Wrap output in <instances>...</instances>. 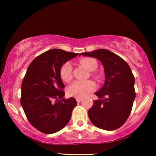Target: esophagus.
Returning <instances> with one entry per match:
<instances>
[{"mask_svg":"<svg viewBox=\"0 0 156 156\" xmlns=\"http://www.w3.org/2000/svg\"><path fill=\"white\" fill-rule=\"evenodd\" d=\"M82 99L80 98H76V101H77L78 102H80L82 101Z\"/></svg>","mask_w":156,"mask_h":156,"instance_id":"obj_1","label":"esophagus"}]
</instances>
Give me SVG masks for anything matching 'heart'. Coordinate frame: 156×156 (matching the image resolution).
<instances>
[{"label": "heart", "mask_w": 156, "mask_h": 156, "mask_svg": "<svg viewBox=\"0 0 156 156\" xmlns=\"http://www.w3.org/2000/svg\"><path fill=\"white\" fill-rule=\"evenodd\" d=\"M79 63L89 72L95 70L97 68V62L94 59L91 58H82ZM59 76L62 80L65 82H70L72 78V66L67 62L63 64L59 69ZM91 76L95 78H98V75L95 73H91ZM96 88L94 82L92 80L84 82L75 81L68 88V93L69 96L76 98H84L89 93L93 92Z\"/></svg>", "instance_id": "heart-1"}]
</instances>
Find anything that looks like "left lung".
I'll use <instances>...</instances> for the list:
<instances>
[{"instance_id": "8db88e82", "label": "left lung", "mask_w": 156, "mask_h": 156, "mask_svg": "<svg viewBox=\"0 0 156 156\" xmlns=\"http://www.w3.org/2000/svg\"><path fill=\"white\" fill-rule=\"evenodd\" d=\"M80 55L99 59L105 70V84L94 93L99 100L93 101L88 112L89 119L98 128L115 130L127 120L135 98V78L131 69L123 59L107 49Z\"/></svg>"}]
</instances>
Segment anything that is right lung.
<instances>
[{
    "label": "right lung",
    "mask_w": 156,
    "mask_h": 156,
    "mask_svg": "<svg viewBox=\"0 0 156 156\" xmlns=\"http://www.w3.org/2000/svg\"><path fill=\"white\" fill-rule=\"evenodd\" d=\"M78 54L53 49L29 64L21 84V104L29 122L39 131L52 134L68 124L76 99L64 98L61 66Z\"/></svg>",
    "instance_id": "1"
}]
</instances>
